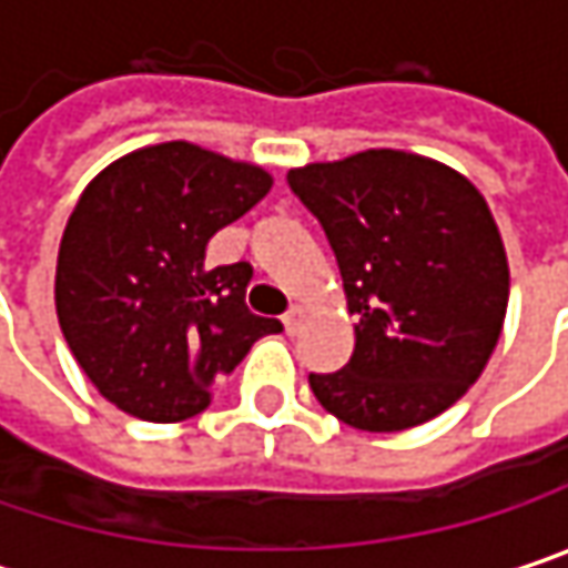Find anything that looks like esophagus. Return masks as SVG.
Segmentation results:
<instances>
[{
  "label": "esophagus",
  "instance_id": "1",
  "mask_svg": "<svg viewBox=\"0 0 568 568\" xmlns=\"http://www.w3.org/2000/svg\"><path fill=\"white\" fill-rule=\"evenodd\" d=\"M302 322H305V308H302V305H292V308L285 312V318H283L285 332H288V335H298Z\"/></svg>",
  "mask_w": 568,
  "mask_h": 568
}]
</instances>
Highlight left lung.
I'll return each instance as SVG.
<instances>
[{"mask_svg":"<svg viewBox=\"0 0 568 568\" xmlns=\"http://www.w3.org/2000/svg\"><path fill=\"white\" fill-rule=\"evenodd\" d=\"M335 250L354 354L308 374L315 399L364 433H403L445 413L500 341L510 266L485 194L403 149H367L288 172Z\"/></svg>","mask_w":568,"mask_h":568,"instance_id":"8db88e82","label":"left lung"}]
</instances>
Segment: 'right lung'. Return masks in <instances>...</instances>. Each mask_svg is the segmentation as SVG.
<instances>
[{
	"mask_svg": "<svg viewBox=\"0 0 568 568\" xmlns=\"http://www.w3.org/2000/svg\"><path fill=\"white\" fill-rule=\"evenodd\" d=\"M270 187L263 165L184 139L126 152L83 187L58 250L54 308L100 396L145 423L191 419L211 406L214 377L283 332L243 305L250 263H204L207 240Z\"/></svg>",
	"mask_w": 568,
	"mask_h": 568,
	"instance_id": "obj_1",
	"label": "right lung"
}]
</instances>
